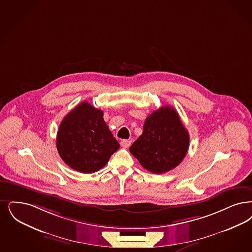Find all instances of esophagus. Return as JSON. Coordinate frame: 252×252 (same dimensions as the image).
I'll list each match as a JSON object with an SVG mask.
<instances>
[{
	"label": "esophagus",
	"mask_w": 252,
	"mask_h": 252,
	"mask_svg": "<svg viewBox=\"0 0 252 252\" xmlns=\"http://www.w3.org/2000/svg\"><path fill=\"white\" fill-rule=\"evenodd\" d=\"M131 141L129 140H123L121 141V145L124 148H128L130 146Z\"/></svg>",
	"instance_id": "1"
}]
</instances>
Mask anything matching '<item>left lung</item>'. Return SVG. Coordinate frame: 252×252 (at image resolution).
Segmentation results:
<instances>
[{"label": "left lung", "instance_id": "obj_1", "mask_svg": "<svg viewBox=\"0 0 252 252\" xmlns=\"http://www.w3.org/2000/svg\"><path fill=\"white\" fill-rule=\"evenodd\" d=\"M189 146V135L179 114L172 107L163 106L146 118L142 134L129 151L144 169L161 174L181 163Z\"/></svg>", "mask_w": 252, "mask_h": 252}]
</instances>
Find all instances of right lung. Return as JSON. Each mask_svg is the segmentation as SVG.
<instances>
[{"label":"right lung","mask_w":252,"mask_h":252,"mask_svg":"<svg viewBox=\"0 0 252 252\" xmlns=\"http://www.w3.org/2000/svg\"><path fill=\"white\" fill-rule=\"evenodd\" d=\"M56 146L73 170L93 173L106 166L120 144L104 121L103 111L84 101L61 122Z\"/></svg>","instance_id":"right-lung-1"}]
</instances>
